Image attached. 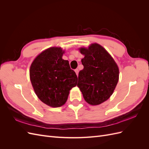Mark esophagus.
Listing matches in <instances>:
<instances>
[{
	"label": "esophagus",
	"instance_id": "34e87169",
	"mask_svg": "<svg viewBox=\"0 0 149 149\" xmlns=\"http://www.w3.org/2000/svg\"><path fill=\"white\" fill-rule=\"evenodd\" d=\"M74 71H75V73H76V75H78V73H79V70L77 68V69H76V70H74Z\"/></svg>",
	"mask_w": 149,
	"mask_h": 149
}]
</instances>
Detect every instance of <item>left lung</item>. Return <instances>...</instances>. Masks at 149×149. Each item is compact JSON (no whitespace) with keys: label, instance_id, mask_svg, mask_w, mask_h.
Masks as SVG:
<instances>
[{"label":"left lung","instance_id":"1","mask_svg":"<svg viewBox=\"0 0 149 149\" xmlns=\"http://www.w3.org/2000/svg\"><path fill=\"white\" fill-rule=\"evenodd\" d=\"M80 52L84 55L81 60L84 68L79 72L77 86L88 104H100L114 92L119 80L118 66L99 44L80 48Z\"/></svg>","mask_w":149,"mask_h":149}]
</instances>
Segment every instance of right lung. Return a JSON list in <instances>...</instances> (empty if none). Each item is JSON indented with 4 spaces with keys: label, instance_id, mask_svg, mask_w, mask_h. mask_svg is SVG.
<instances>
[{
    "label": "right lung",
    "instance_id": "1",
    "mask_svg": "<svg viewBox=\"0 0 149 149\" xmlns=\"http://www.w3.org/2000/svg\"><path fill=\"white\" fill-rule=\"evenodd\" d=\"M60 48H49L35 58L30 78L38 97L48 106L60 107L66 102L70 89L77 84V76L68 60L62 59Z\"/></svg>",
    "mask_w": 149,
    "mask_h": 149
}]
</instances>
